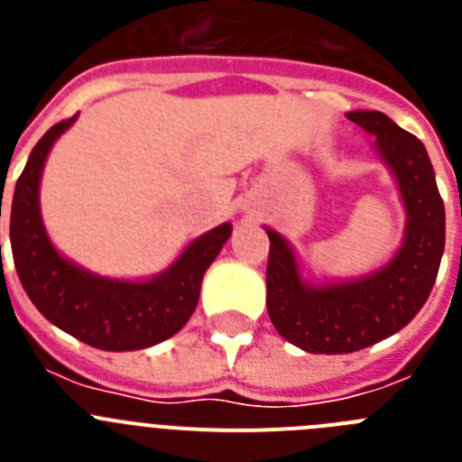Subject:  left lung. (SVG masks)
Instances as JSON below:
<instances>
[{
  "label": "left lung",
  "instance_id": "8db88e82",
  "mask_svg": "<svg viewBox=\"0 0 462 462\" xmlns=\"http://www.w3.org/2000/svg\"><path fill=\"white\" fill-rule=\"evenodd\" d=\"M346 117L374 136V152L389 166L405 206V234L389 263L356 280L300 275L296 252L284 236L271 238L266 308L284 340L310 354H349L405 328L430 296L444 254V203L423 143L379 110Z\"/></svg>",
  "mask_w": 462,
  "mask_h": 462
}]
</instances>
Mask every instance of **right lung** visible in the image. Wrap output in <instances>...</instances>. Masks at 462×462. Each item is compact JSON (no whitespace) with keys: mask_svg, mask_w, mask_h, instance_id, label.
Wrapping results in <instances>:
<instances>
[{"mask_svg":"<svg viewBox=\"0 0 462 462\" xmlns=\"http://www.w3.org/2000/svg\"><path fill=\"white\" fill-rule=\"evenodd\" d=\"M51 126L34 145L11 201V252L23 289L57 328L104 352H134L175 336L194 314L208 266L234 226L228 222L191 240L166 271L148 280H113L55 250L41 219L39 187L55 141L76 122ZM2 217V206H0Z\"/></svg>","mask_w":462,"mask_h":462,"instance_id":"right-lung-1","label":"right lung"}]
</instances>
